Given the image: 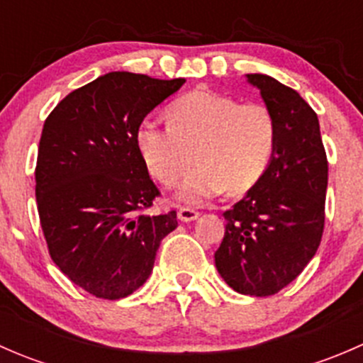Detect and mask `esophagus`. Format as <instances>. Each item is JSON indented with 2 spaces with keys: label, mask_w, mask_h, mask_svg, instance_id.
<instances>
[{
  "label": "esophagus",
  "mask_w": 363,
  "mask_h": 363,
  "mask_svg": "<svg viewBox=\"0 0 363 363\" xmlns=\"http://www.w3.org/2000/svg\"><path fill=\"white\" fill-rule=\"evenodd\" d=\"M199 216H200V212L195 211L193 207H181V208H179V219H181V221H186V223L195 221Z\"/></svg>",
  "instance_id": "1"
}]
</instances>
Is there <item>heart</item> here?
Masks as SVG:
<instances>
[{
  "label": "heart",
  "mask_w": 363,
  "mask_h": 363,
  "mask_svg": "<svg viewBox=\"0 0 363 363\" xmlns=\"http://www.w3.org/2000/svg\"><path fill=\"white\" fill-rule=\"evenodd\" d=\"M168 124L144 119L135 145L149 174L172 188L193 163L179 199L189 203L218 196L226 189L242 195L269 170L277 142L272 111L258 101L240 104L214 91H193L168 107Z\"/></svg>",
  "instance_id": "obj_1"
}]
</instances>
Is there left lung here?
Listing matches in <instances>:
<instances>
[{"instance_id": "8db88e82", "label": "left lung", "mask_w": 363, "mask_h": 363, "mask_svg": "<svg viewBox=\"0 0 363 363\" xmlns=\"http://www.w3.org/2000/svg\"><path fill=\"white\" fill-rule=\"evenodd\" d=\"M247 80L276 117V151L262 181L223 212L226 230L214 258L230 288L269 296L288 286L320 247L328 161L309 104L269 75L250 73Z\"/></svg>"}]
</instances>
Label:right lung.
I'll list each match as a JSON object with an SVG mask.
<instances>
[{
	"label": "right lung",
	"mask_w": 363,
	"mask_h": 363,
	"mask_svg": "<svg viewBox=\"0 0 363 363\" xmlns=\"http://www.w3.org/2000/svg\"><path fill=\"white\" fill-rule=\"evenodd\" d=\"M184 82L111 72L72 91L43 124L35 168L43 237L61 272L98 298L140 288L177 228L175 211L147 214L161 193L135 131Z\"/></svg>",
	"instance_id": "1"
}]
</instances>
